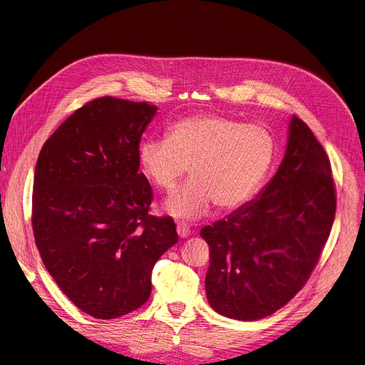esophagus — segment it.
<instances>
[{
    "label": "esophagus",
    "mask_w": 365,
    "mask_h": 365,
    "mask_svg": "<svg viewBox=\"0 0 365 365\" xmlns=\"http://www.w3.org/2000/svg\"><path fill=\"white\" fill-rule=\"evenodd\" d=\"M178 235H179L182 239H186V237L190 235L189 225L185 224V222H179V224H178Z\"/></svg>",
    "instance_id": "1"
}]
</instances>
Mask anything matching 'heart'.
Returning <instances> with one entry per match:
<instances>
[{
	"label": "heart",
	"mask_w": 365,
	"mask_h": 365,
	"mask_svg": "<svg viewBox=\"0 0 365 365\" xmlns=\"http://www.w3.org/2000/svg\"><path fill=\"white\" fill-rule=\"evenodd\" d=\"M168 138L140 144L138 163L147 179L170 192L186 175L192 180L173 193L168 211L196 220L215 204L236 210L257 193L275 158L272 132L259 123H243L220 113L195 115L168 126Z\"/></svg>",
	"instance_id": "heart-1"
}]
</instances>
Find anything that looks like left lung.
Listing matches in <instances>:
<instances>
[{
    "mask_svg": "<svg viewBox=\"0 0 365 365\" xmlns=\"http://www.w3.org/2000/svg\"><path fill=\"white\" fill-rule=\"evenodd\" d=\"M336 190L310 128L291 118L284 160L257 200L205 225L210 306L236 320L267 317L300 291L332 230Z\"/></svg>",
    "mask_w": 365,
    "mask_h": 365,
    "instance_id": "8db88e82",
    "label": "left lung"
}]
</instances>
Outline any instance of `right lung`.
I'll use <instances>...</instances> for the list:
<instances>
[{
  "instance_id": "obj_1",
  "label": "right lung",
  "mask_w": 365,
  "mask_h": 365,
  "mask_svg": "<svg viewBox=\"0 0 365 365\" xmlns=\"http://www.w3.org/2000/svg\"><path fill=\"white\" fill-rule=\"evenodd\" d=\"M155 112L147 102L94 98L59 125L36 163L38 250L62 292L96 319L140 309L155 262L179 240L172 217L148 214L153 189L138 172L141 135Z\"/></svg>"
}]
</instances>
